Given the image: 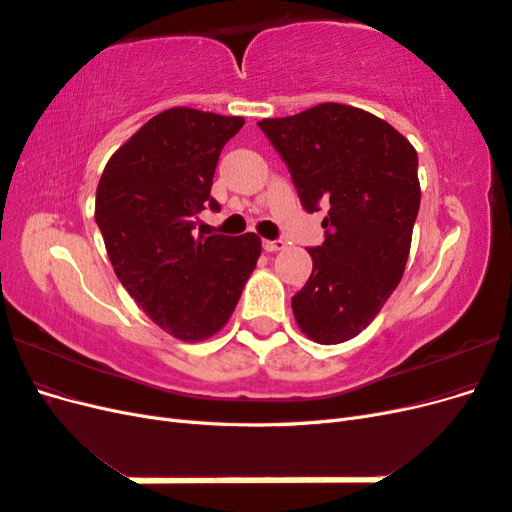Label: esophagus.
<instances>
[{
	"label": "esophagus",
	"mask_w": 512,
	"mask_h": 512,
	"mask_svg": "<svg viewBox=\"0 0 512 512\" xmlns=\"http://www.w3.org/2000/svg\"><path fill=\"white\" fill-rule=\"evenodd\" d=\"M262 247H265L267 252H280V250H284V247H286V241H282V239H275V241L265 239V241H262Z\"/></svg>",
	"instance_id": "esophagus-1"
}]
</instances>
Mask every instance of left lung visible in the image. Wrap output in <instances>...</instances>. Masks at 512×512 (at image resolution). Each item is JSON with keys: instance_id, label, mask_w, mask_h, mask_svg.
I'll return each mask as SVG.
<instances>
[{"instance_id": "1", "label": "left lung", "mask_w": 512, "mask_h": 512, "mask_svg": "<svg viewBox=\"0 0 512 512\" xmlns=\"http://www.w3.org/2000/svg\"><path fill=\"white\" fill-rule=\"evenodd\" d=\"M307 213L327 205L324 243L292 297L299 329L333 346L378 316L404 275L421 207L418 156L404 134L363 108L324 102L299 115L262 119Z\"/></svg>"}]
</instances>
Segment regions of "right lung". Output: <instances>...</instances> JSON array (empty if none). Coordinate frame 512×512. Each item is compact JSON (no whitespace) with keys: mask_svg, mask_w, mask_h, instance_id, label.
Listing matches in <instances>:
<instances>
[{"mask_svg":"<svg viewBox=\"0 0 512 512\" xmlns=\"http://www.w3.org/2000/svg\"><path fill=\"white\" fill-rule=\"evenodd\" d=\"M175 106L151 117L106 162L96 224L115 275L143 312L181 342H203L235 312L260 256V237H194L224 145L243 128Z\"/></svg>","mask_w":512,"mask_h":512,"instance_id":"obj_1","label":"right lung"}]
</instances>
